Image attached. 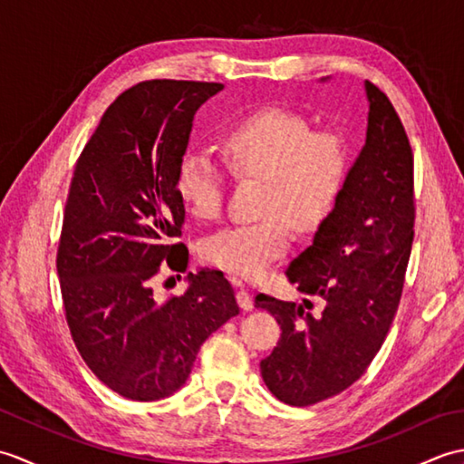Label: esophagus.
Masks as SVG:
<instances>
[{"label":"esophagus","instance_id":"34e87169","mask_svg":"<svg viewBox=\"0 0 464 464\" xmlns=\"http://www.w3.org/2000/svg\"><path fill=\"white\" fill-rule=\"evenodd\" d=\"M231 283L235 285V287H237V303H239V307H241L243 311H251V309H253L251 293H249L247 289H245L243 281H241V279H237V277H233V279H231Z\"/></svg>","mask_w":464,"mask_h":464}]
</instances>
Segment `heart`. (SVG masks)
Returning a JSON list of instances; mask_svg holds the SVG:
<instances>
[{
	"label": "heart",
	"instance_id": "b5f03b06",
	"mask_svg": "<svg viewBox=\"0 0 464 464\" xmlns=\"http://www.w3.org/2000/svg\"><path fill=\"white\" fill-rule=\"evenodd\" d=\"M221 153L237 177L263 179V217L211 233L199 255L211 267L257 277L289 247L287 219L297 229L327 219L347 179L349 145L334 130L313 131L299 113L265 107L225 131ZM175 191L195 219H215L223 209L225 175L209 153L191 147L177 163Z\"/></svg>",
	"mask_w": 464,
	"mask_h": 464
}]
</instances>
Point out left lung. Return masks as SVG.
I'll use <instances>...</instances> for the list:
<instances>
[{"instance_id":"left-lung-1","label":"left lung","mask_w":464,"mask_h":464,"mask_svg":"<svg viewBox=\"0 0 464 464\" xmlns=\"http://www.w3.org/2000/svg\"><path fill=\"white\" fill-rule=\"evenodd\" d=\"M364 90L367 140L313 245L285 271L309 299L255 297V307L281 324L261 377L293 407L339 395L361 379L387 337L405 285L415 235L412 150L389 97L371 82Z\"/></svg>"}]
</instances>
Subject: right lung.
Instances as JSON below:
<instances>
[{
	"label": "right lung",
	"instance_id": "1",
	"mask_svg": "<svg viewBox=\"0 0 464 464\" xmlns=\"http://www.w3.org/2000/svg\"><path fill=\"white\" fill-rule=\"evenodd\" d=\"M221 90L177 80L130 87L75 163L57 247L65 319L87 367L125 399L173 395L205 339L239 313L221 271L189 273L181 297L157 301L151 289L163 267L187 271L175 169L195 111Z\"/></svg>",
	"mask_w": 464,
	"mask_h": 464
}]
</instances>
